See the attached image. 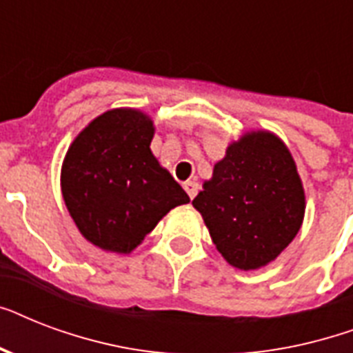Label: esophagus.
<instances>
[{
  "mask_svg": "<svg viewBox=\"0 0 353 353\" xmlns=\"http://www.w3.org/2000/svg\"><path fill=\"white\" fill-rule=\"evenodd\" d=\"M183 187H185V190H187L188 198H190V199L196 198V194H198V188H199L198 183L192 181V179H188V181L183 183Z\"/></svg>",
  "mask_w": 353,
  "mask_h": 353,
  "instance_id": "esophagus-1",
  "label": "esophagus"
}]
</instances>
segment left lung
I'll return each instance as SVG.
<instances>
[{"instance_id":"1","label":"left lung","mask_w":353,"mask_h":353,"mask_svg":"<svg viewBox=\"0 0 353 353\" xmlns=\"http://www.w3.org/2000/svg\"><path fill=\"white\" fill-rule=\"evenodd\" d=\"M192 205L221 256L232 268L251 271L273 262L293 241L306 196L284 141L256 130L227 146Z\"/></svg>"}]
</instances>
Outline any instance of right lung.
<instances>
[{
	"mask_svg": "<svg viewBox=\"0 0 353 353\" xmlns=\"http://www.w3.org/2000/svg\"><path fill=\"white\" fill-rule=\"evenodd\" d=\"M154 121L115 108L95 117L63 157L60 187L80 234L102 251L128 254L174 207L190 201L150 150Z\"/></svg>",
	"mask_w": 353,
	"mask_h": 353,
	"instance_id": "right-lung-1",
	"label": "right lung"
}]
</instances>
